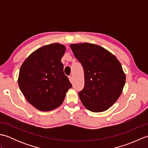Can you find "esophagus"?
<instances>
[{"label": "esophagus", "instance_id": "obj_1", "mask_svg": "<svg viewBox=\"0 0 148 148\" xmlns=\"http://www.w3.org/2000/svg\"><path fill=\"white\" fill-rule=\"evenodd\" d=\"M69 81H70V82H71V83H72V82H73V80H72V76H69Z\"/></svg>", "mask_w": 148, "mask_h": 148}]
</instances>
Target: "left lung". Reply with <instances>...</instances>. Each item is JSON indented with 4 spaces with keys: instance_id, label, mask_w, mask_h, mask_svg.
Here are the masks:
<instances>
[{
    "instance_id": "1",
    "label": "left lung",
    "mask_w": 148,
    "mask_h": 148,
    "mask_svg": "<svg viewBox=\"0 0 148 148\" xmlns=\"http://www.w3.org/2000/svg\"><path fill=\"white\" fill-rule=\"evenodd\" d=\"M70 47L83 67L84 86L79 92L81 102L90 111H106L121 95L126 81L121 63L99 45L84 42Z\"/></svg>"
}]
</instances>
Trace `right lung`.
<instances>
[{"label": "right lung", "mask_w": 148, "mask_h": 148, "mask_svg": "<svg viewBox=\"0 0 148 148\" xmlns=\"http://www.w3.org/2000/svg\"><path fill=\"white\" fill-rule=\"evenodd\" d=\"M65 50L59 43L44 46L31 53L21 66L19 87L27 101L39 111L58 108L72 87L61 62Z\"/></svg>", "instance_id": "add662e5"}]
</instances>
